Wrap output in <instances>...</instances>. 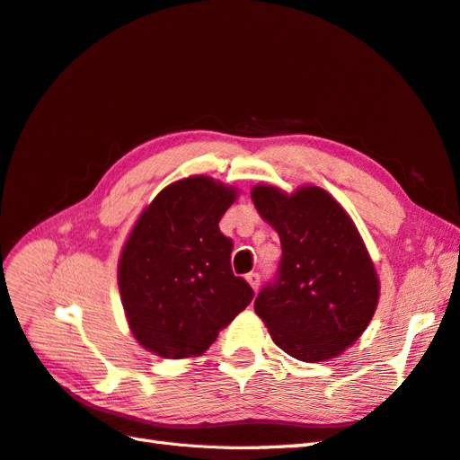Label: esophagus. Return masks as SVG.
Here are the masks:
<instances>
[{
	"mask_svg": "<svg viewBox=\"0 0 460 460\" xmlns=\"http://www.w3.org/2000/svg\"><path fill=\"white\" fill-rule=\"evenodd\" d=\"M245 280L249 282V286L253 288V291L259 289V286H261V276H259L257 272H249V274L245 276Z\"/></svg>",
	"mask_w": 460,
	"mask_h": 460,
	"instance_id": "obj_1",
	"label": "esophagus"
}]
</instances>
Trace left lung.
<instances>
[{"label":"left lung","instance_id":"1","mask_svg":"<svg viewBox=\"0 0 460 460\" xmlns=\"http://www.w3.org/2000/svg\"><path fill=\"white\" fill-rule=\"evenodd\" d=\"M252 199L282 243L276 280L261 289L255 313L289 357L320 363L341 355L367 330L380 297L355 222L318 186L288 193L259 184Z\"/></svg>","mask_w":460,"mask_h":460}]
</instances>
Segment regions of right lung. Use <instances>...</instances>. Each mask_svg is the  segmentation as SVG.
Here are the masks:
<instances>
[{"label":"right lung","instance_id":"right-lung-1","mask_svg":"<svg viewBox=\"0 0 460 460\" xmlns=\"http://www.w3.org/2000/svg\"><path fill=\"white\" fill-rule=\"evenodd\" d=\"M238 190L190 176L161 190L137 217L119 257V291L130 332L164 358L205 353L253 299L230 267L218 222Z\"/></svg>","mask_w":460,"mask_h":460}]
</instances>
